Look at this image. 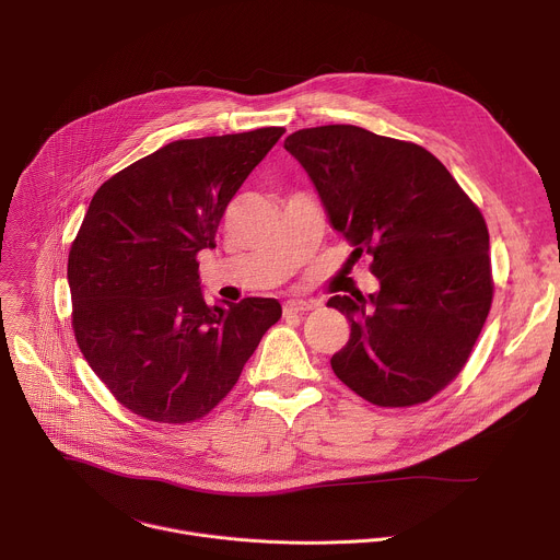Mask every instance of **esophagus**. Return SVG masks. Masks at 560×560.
Listing matches in <instances>:
<instances>
[{
    "instance_id": "34e87169",
    "label": "esophagus",
    "mask_w": 560,
    "mask_h": 560,
    "mask_svg": "<svg viewBox=\"0 0 560 560\" xmlns=\"http://www.w3.org/2000/svg\"><path fill=\"white\" fill-rule=\"evenodd\" d=\"M316 303L314 301H301V299H290L283 303V312L285 314H301V312H307V310H314Z\"/></svg>"
}]
</instances>
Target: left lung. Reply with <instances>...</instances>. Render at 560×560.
Returning <instances> with one entry per match:
<instances>
[{"label": "left lung", "instance_id": "1", "mask_svg": "<svg viewBox=\"0 0 560 560\" xmlns=\"http://www.w3.org/2000/svg\"><path fill=\"white\" fill-rule=\"evenodd\" d=\"M283 145L354 259L372 257L381 285L328 301L350 322L348 343L330 359L335 374L378 408L430 401L465 368L492 307L481 210L412 141L335 124L296 130Z\"/></svg>", "mask_w": 560, "mask_h": 560}]
</instances>
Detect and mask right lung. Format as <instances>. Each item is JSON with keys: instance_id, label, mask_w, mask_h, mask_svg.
Masks as SVG:
<instances>
[{"instance_id": "right-lung-1", "label": "right lung", "mask_w": 560, "mask_h": 560, "mask_svg": "<svg viewBox=\"0 0 560 560\" xmlns=\"http://www.w3.org/2000/svg\"><path fill=\"white\" fill-rule=\"evenodd\" d=\"M285 128L179 139L95 192L68 255L79 350L132 415L206 417L281 318L277 299L208 305L197 255Z\"/></svg>"}]
</instances>
